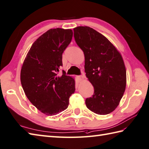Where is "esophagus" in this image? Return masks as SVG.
<instances>
[{
	"label": "esophagus",
	"mask_w": 149,
	"mask_h": 149,
	"mask_svg": "<svg viewBox=\"0 0 149 149\" xmlns=\"http://www.w3.org/2000/svg\"><path fill=\"white\" fill-rule=\"evenodd\" d=\"M77 78H78V80L79 81H83L84 79V75H79V76H77Z\"/></svg>",
	"instance_id": "esophagus-1"
}]
</instances>
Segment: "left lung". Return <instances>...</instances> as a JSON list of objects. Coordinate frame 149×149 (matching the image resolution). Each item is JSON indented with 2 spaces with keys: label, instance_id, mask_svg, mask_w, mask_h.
Masks as SVG:
<instances>
[{
  "label": "left lung",
  "instance_id": "1",
  "mask_svg": "<svg viewBox=\"0 0 149 149\" xmlns=\"http://www.w3.org/2000/svg\"><path fill=\"white\" fill-rule=\"evenodd\" d=\"M74 38L84 55L86 76L94 86L87 108L100 115L113 112L126 88V68L120 53L101 33L88 26L74 29Z\"/></svg>",
  "mask_w": 149,
  "mask_h": 149
}]
</instances>
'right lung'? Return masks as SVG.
Masks as SVG:
<instances>
[{
    "label": "right lung",
    "instance_id": "obj_1",
    "mask_svg": "<svg viewBox=\"0 0 149 149\" xmlns=\"http://www.w3.org/2000/svg\"><path fill=\"white\" fill-rule=\"evenodd\" d=\"M72 36L70 29H50L33 42L23 63L20 81L26 97L47 116L66 109L75 92L74 79L64 70L57 75L63 66V53Z\"/></svg>",
    "mask_w": 149,
    "mask_h": 149
}]
</instances>
